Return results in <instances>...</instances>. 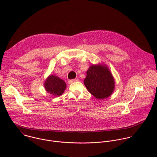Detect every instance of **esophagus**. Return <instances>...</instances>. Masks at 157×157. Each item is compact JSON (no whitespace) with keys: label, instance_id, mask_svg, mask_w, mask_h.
Masks as SVG:
<instances>
[{"label":"esophagus","instance_id":"obj_1","mask_svg":"<svg viewBox=\"0 0 157 157\" xmlns=\"http://www.w3.org/2000/svg\"><path fill=\"white\" fill-rule=\"evenodd\" d=\"M78 81V79H70V80H69V81H68V82L70 83V84H71V83H73V82H76V81Z\"/></svg>","mask_w":157,"mask_h":157}]
</instances>
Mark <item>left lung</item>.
<instances>
[{
  "mask_svg": "<svg viewBox=\"0 0 157 157\" xmlns=\"http://www.w3.org/2000/svg\"><path fill=\"white\" fill-rule=\"evenodd\" d=\"M84 83L87 91L98 99L110 96L114 90L115 81L105 65H91L86 72Z\"/></svg>",
  "mask_w": 157,
  "mask_h": 157,
  "instance_id": "left-lung-1",
  "label": "left lung"
}]
</instances>
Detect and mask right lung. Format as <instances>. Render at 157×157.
Returning a JSON list of instances; mask_svg holds the SVG:
<instances>
[{"mask_svg":"<svg viewBox=\"0 0 157 157\" xmlns=\"http://www.w3.org/2000/svg\"><path fill=\"white\" fill-rule=\"evenodd\" d=\"M44 86L47 93L55 97L61 96L66 87V84L63 79L52 75L44 81Z\"/></svg>","mask_w":157,"mask_h":157,"instance_id":"right-lung-1","label":"right lung"}]
</instances>
